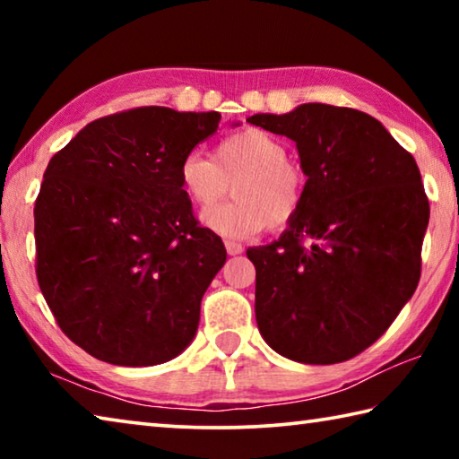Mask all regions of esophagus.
I'll return each instance as SVG.
<instances>
[{
	"mask_svg": "<svg viewBox=\"0 0 459 459\" xmlns=\"http://www.w3.org/2000/svg\"><path fill=\"white\" fill-rule=\"evenodd\" d=\"M224 247H227V253L230 255V257H235V255H240L245 251V247L240 245V243H235V240H227V243H224Z\"/></svg>",
	"mask_w": 459,
	"mask_h": 459,
	"instance_id": "34e87169",
	"label": "esophagus"
}]
</instances>
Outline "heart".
I'll use <instances>...</instances> for the list:
<instances>
[{
	"label": "heart",
	"instance_id": "b5f03b06",
	"mask_svg": "<svg viewBox=\"0 0 459 459\" xmlns=\"http://www.w3.org/2000/svg\"><path fill=\"white\" fill-rule=\"evenodd\" d=\"M180 184L200 211L216 206L235 190L237 200L208 212L204 222L221 235L237 238L265 227H287L304 206L307 188L304 169L287 160L281 139L257 127L224 137L216 143L212 158L200 152L186 153Z\"/></svg>",
	"mask_w": 459,
	"mask_h": 459
}]
</instances>
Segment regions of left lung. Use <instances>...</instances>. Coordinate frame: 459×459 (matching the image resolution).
I'll list each match as a JSON object with an SVG mask.
<instances>
[{"mask_svg":"<svg viewBox=\"0 0 459 459\" xmlns=\"http://www.w3.org/2000/svg\"><path fill=\"white\" fill-rule=\"evenodd\" d=\"M298 145L307 176L299 214L253 247L255 316L285 359L336 364L388 330L415 293L429 200L413 155L370 115L306 103L247 119Z\"/></svg>","mask_w":459,"mask_h":459,"instance_id":"left-lung-1","label":"left lung"}]
</instances>
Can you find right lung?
Wrapping results in <instances>:
<instances>
[{
    "label": "right lung",
    "mask_w": 459,
    "mask_h": 459,
    "mask_svg": "<svg viewBox=\"0 0 459 459\" xmlns=\"http://www.w3.org/2000/svg\"><path fill=\"white\" fill-rule=\"evenodd\" d=\"M221 113L137 107L81 129L50 160L34 206L36 275L60 330L117 367L176 359L227 261L198 227L180 161Z\"/></svg>",
    "instance_id": "add662e5"
}]
</instances>
